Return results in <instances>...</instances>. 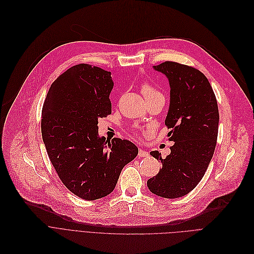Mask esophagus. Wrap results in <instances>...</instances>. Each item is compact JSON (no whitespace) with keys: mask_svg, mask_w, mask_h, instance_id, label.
<instances>
[{"mask_svg":"<svg viewBox=\"0 0 254 254\" xmlns=\"http://www.w3.org/2000/svg\"><path fill=\"white\" fill-rule=\"evenodd\" d=\"M138 156H139V157H148V156H149V153H148L147 151L139 149V151H138Z\"/></svg>","mask_w":254,"mask_h":254,"instance_id":"obj_1","label":"esophagus"}]
</instances>
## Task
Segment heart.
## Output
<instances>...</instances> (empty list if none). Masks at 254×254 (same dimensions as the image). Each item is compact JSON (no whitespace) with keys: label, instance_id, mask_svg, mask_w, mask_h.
Masks as SVG:
<instances>
[{"label":"heart","instance_id":"obj_1","mask_svg":"<svg viewBox=\"0 0 254 254\" xmlns=\"http://www.w3.org/2000/svg\"><path fill=\"white\" fill-rule=\"evenodd\" d=\"M141 91L144 97H149V96H153V95H159L160 93L157 91L153 86H151L150 83L148 82H143L141 86Z\"/></svg>","mask_w":254,"mask_h":254}]
</instances>
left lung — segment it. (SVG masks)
Returning a JSON list of instances; mask_svg holds the SVG:
<instances>
[{
    "mask_svg": "<svg viewBox=\"0 0 254 254\" xmlns=\"http://www.w3.org/2000/svg\"><path fill=\"white\" fill-rule=\"evenodd\" d=\"M168 79L170 107L165 125L174 146L162 158L158 151L150 154L162 167L148 180V188L165 198L182 197L200 182L213 157L218 135L219 112L215 94L200 71L176 62L153 66Z\"/></svg>",
    "mask_w": 254,
    "mask_h": 254,
    "instance_id": "obj_1",
    "label": "left lung"
}]
</instances>
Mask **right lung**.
I'll return each mask as SVG.
<instances>
[{"label": "right lung", "mask_w": 254, "mask_h": 254, "mask_svg": "<svg viewBox=\"0 0 254 254\" xmlns=\"http://www.w3.org/2000/svg\"><path fill=\"white\" fill-rule=\"evenodd\" d=\"M111 75L88 64L71 67L52 83L42 108L48 157L63 184L86 200L112 193L123 167L138 154L131 141L98 133V120L112 114Z\"/></svg>", "instance_id": "right-lung-1"}]
</instances>
